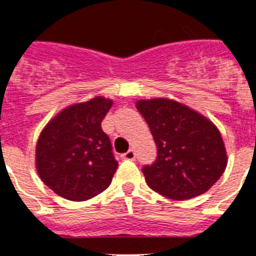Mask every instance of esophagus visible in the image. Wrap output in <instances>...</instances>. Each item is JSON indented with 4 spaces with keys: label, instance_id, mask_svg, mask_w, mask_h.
Here are the masks:
<instances>
[{
    "label": "esophagus",
    "instance_id": "34e87169",
    "mask_svg": "<svg viewBox=\"0 0 256 256\" xmlns=\"http://www.w3.org/2000/svg\"><path fill=\"white\" fill-rule=\"evenodd\" d=\"M122 156H124V160H136V152H134V150H128V152H124Z\"/></svg>",
    "mask_w": 256,
    "mask_h": 256
}]
</instances>
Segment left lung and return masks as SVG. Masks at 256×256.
I'll use <instances>...</instances> for the list:
<instances>
[{"instance_id":"obj_1","label":"left lung","mask_w":256,"mask_h":256,"mask_svg":"<svg viewBox=\"0 0 256 256\" xmlns=\"http://www.w3.org/2000/svg\"><path fill=\"white\" fill-rule=\"evenodd\" d=\"M136 108L158 148L156 162L142 168L150 188L186 200L206 192L222 176L226 148L218 128L206 116L168 98L140 100Z\"/></svg>"}]
</instances>
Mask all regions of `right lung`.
<instances>
[{
    "label": "right lung",
    "mask_w": 256,
    "mask_h": 256,
    "mask_svg": "<svg viewBox=\"0 0 256 256\" xmlns=\"http://www.w3.org/2000/svg\"><path fill=\"white\" fill-rule=\"evenodd\" d=\"M112 104L96 96L58 112L40 134L36 168L46 186L69 200H88L106 190L118 168L100 122Z\"/></svg>",
    "instance_id": "1"
}]
</instances>
